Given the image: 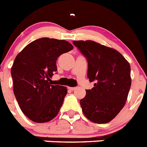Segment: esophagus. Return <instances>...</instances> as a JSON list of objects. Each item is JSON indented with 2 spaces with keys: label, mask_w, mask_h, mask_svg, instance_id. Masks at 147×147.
I'll list each match as a JSON object with an SVG mask.
<instances>
[{
  "label": "esophagus",
  "mask_w": 147,
  "mask_h": 147,
  "mask_svg": "<svg viewBox=\"0 0 147 147\" xmlns=\"http://www.w3.org/2000/svg\"><path fill=\"white\" fill-rule=\"evenodd\" d=\"M68 89H69L70 90H71V91H73V90H74L76 89V88H71V87H70V88H68Z\"/></svg>",
  "instance_id": "esophagus-1"
}]
</instances>
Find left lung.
Listing matches in <instances>:
<instances>
[{
	"instance_id": "obj_1",
	"label": "left lung",
	"mask_w": 147,
	"mask_h": 147,
	"mask_svg": "<svg viewBox=\"0 0 147 147\" xmlns=\"http://www.w3.org/2000/svg\"><path fill=\"white\" fill-rule=\"evenodd\" d=\"M88 61V77L95 82L80 100L84 115L97 124L110 121L124 107L131 86L130 65L116 50L99 43L73 41Z\"/></svg>"
}]
</instances>
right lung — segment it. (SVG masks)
I'll use <instances>...</instances> for the list:
<instances>
[{
  "mask_svg": "<svg viewBox=\"0 0 147 147\" xmlns=\"http://www.w3.org/2000/svg\"><path fill=\"white\" fill-rule=\"evenodd\" d=\"M74 49L65 40L40 38L27 45L11 69L14 94L22 112L32 121L45 123L57 115L67 94L66 87L50 84L61 54Z\"/></svg>",
  "mask_w": 147,
  "mask_h": 147,
  "instance_id": "right-lung-1",
  "label": "right lung"
}]
</instances>
